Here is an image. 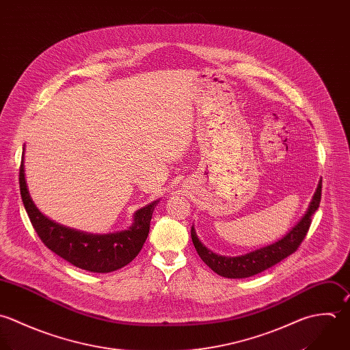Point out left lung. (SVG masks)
<instances>
[{"label":"left lung","instance_id":"left-lung-1","mask_svg":"<svg viewBox=\"0 0 350 350\" xmlns=\"http://www.w3.org/2000/svg\"><path fill=\"white\" fill-rule=\"evenodd\" d=\"M321 197H322V180L318 185V189L314 194V198L304 217L281 240L270 245L262 247L259 250H255L241 256H233V258L223 256L208 250L200 241L194 227H191V239H193L194 247L198 255L201 256V259L219 275H223L227 278H245V277L255 275L274 266L275 263L281 262L282 259H285L299 248V245L301 244V241L304 240L306 234L310 230L314 213L319 208Z\"/></svg>","mask_w":350,"mask_h":350}]
</instances>
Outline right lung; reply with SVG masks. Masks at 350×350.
<instances>
[{"mask_svg":"<svg viewBox=\"0 0 350 350\" xmlns=\"http://www.w3.org/2000/svg\"><path fill=\"white\" fill-rule=\"evenodd\" d=\"M20 194L31 224L42 243L76 267L110 273L130 263L141 251L157 201L146 205L134 215L133 226L122 232L91 234L62 227L44 217L32 202L24 176V153L20 164Z\"/></svg>","mask_w":350,"mask_h":350,"instance_id":"1","label":"right lung"}]
</instances>
